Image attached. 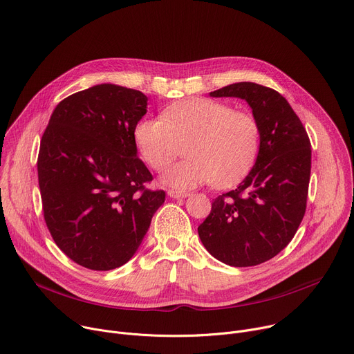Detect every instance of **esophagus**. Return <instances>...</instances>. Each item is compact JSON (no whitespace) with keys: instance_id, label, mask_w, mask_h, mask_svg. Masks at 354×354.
<instances>
[{"instance_id":"1","label":"esophagus","mask_w":354,"mask_h":354,"mask_svg":"<svg viewBox=\"0 0 354 354\" xmlns=\"http://www.w3.org/2000/svg\"><path fill=\"white\" fill-rule=\"evenodd\" d=\"M167 194H169V197H171V198H185L189 195L185 191H177V189H169Z\"/></svg>"}]
</instances>
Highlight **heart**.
<instances>
[{
	"label": "heart",
	"instance_id": "heart-1",
	"mask_svg": "<svg viewBox=\"0 0 354 354\" xmlns=\"http://www.w3.org/2000/svg\"><path fill=\"white\" fill-rule=\"evenodd\" d=\"M260 136L252 112L205 98L174 102L160 120L143 118L133 128L140 156L157 171L166 169L183 146L185 159L162 176L165 184L180 189L209 181L216 188L238 184L257 159Z\"/></svg>",
	"mask_w": 354,
	"mask_h": 354
}]
</instances>
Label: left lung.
Masks as SVG:
<instances>
[{"instance_id": "8db88e82", "label": "left lung", "mask_w": 354, "mask_h": 354, "mask_svg": "<svg viewBox=\"0 0 354 354\" xmlns=\"http://www.w3.org/2000/svg\"><path fill=\"white\" fill-rule=\"evenodd\" d=\"M211 97L245 100L260 124V151L246 178L212 203L198 226L205 249L233 267L261 264L294 238L305 215L310 142L288 101L256 83H234Z\"/></svg>"}]
</instances>
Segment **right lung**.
I'll return each instance as SVG.
<instances>
[{"mask_svg": "<svg viewBox=\"0 0 354 354\" xmlns=\"http://www.w3.org/2000/svg\"><path fill=\"white\" fill-rule=\"evenodd\" d=\"M147 97L98 84L57 104L41 140L37 178L46 226L74 263L106 271L132 259L166 200L145 187L133 128Z\"/></svg>", "mask_w": 354, "mask_h": 354, "instance_id": "1", "label": "right lung"}]
</instances>
